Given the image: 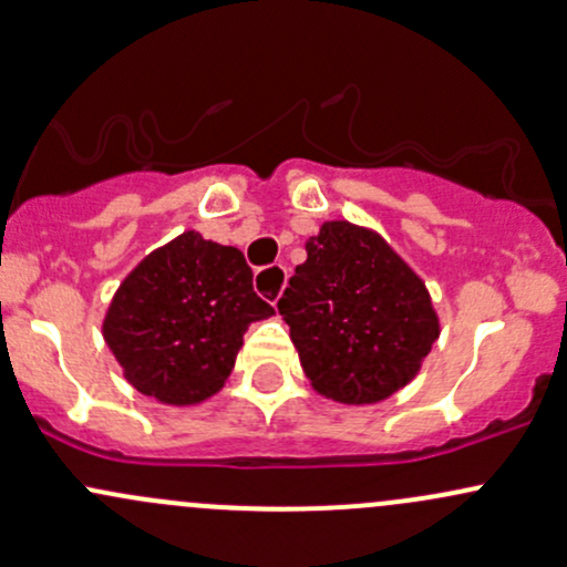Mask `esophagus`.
<instances>
[{
  "label": "esophagus",
  "instance_id": "1",
  "mask_svg": "<svg viewBox=\"0 0 567 567\" xmlns=\"http://www.w3.org/2000/svg\"><path fill=\"white\" fill-rule=\"evenodd\" d=\"M286 278H289V272H286L284 265H270L265 267V270L257 272V278H254V286H257V291L265 300H270L272 306L278 302V297H281L284 286H286Z\"/></svg>",
  "mask_w": 567,
  "mask_h": 567
}]
</instances>
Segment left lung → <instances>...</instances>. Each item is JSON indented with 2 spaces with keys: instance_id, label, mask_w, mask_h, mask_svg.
Returning a JSON list of instances; mask_svg holds the SVG:
<instances>
[{
  "instance_id": "obj_1",
  "label": "left lung",
  "mask_w": 567,
  "mask_h": 567,
  "mask_svg": "<svg viewBox=\"0 0 567 567\" xmlns=\"http://www.w3.org/2000/svg\"><path fill=\"white\" fill-rule=\"evenodd\" d=\"M278 313L313 389L334 403L392 398L441 334L422 278L379 233L324 221L308 237Z\"/></svg>"
}]
</instances>
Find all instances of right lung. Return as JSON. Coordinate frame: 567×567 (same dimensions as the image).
I'll return each mask as SVG.
<instances>
[{
    "instance_id": "add662e5",
    "label": "right lung",
    "mask_w": 567,
    "mask_h": 567,
    "mask_svg": "<svg viewBox=\"0 0 567 567\" xmlns=\"http://www.w3.org/2000/svg\"><path fill=\"white\" fill-rule=\"evenodd\" d=\"M251 281L237 248L194 229L151 251L118 286L102 321L124 379L167 405L213 398L233 373L248 324L276 313Z\"/></svg>"
}]
</instances>
